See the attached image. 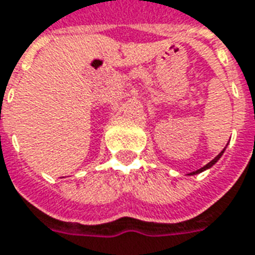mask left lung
<instances>
[{"instance_id":"obj_1","label":"left lung","mask_w":255,"mask_h":255,"mask_svg":"<svg viewBox=\"0 0 255 255\" xmlns=\"http://www.w3.org/2000/svg\"><path fill=\"white\" fill-rule=\"evenodd\" d=\"M223 153H224V149H223V151H221V152L218 153L217 156H216L214 159L211 160V162H209V163H207V165H206V166H203V167H200L199 170H196V171H192V173H189V176H192V174H198V173H200V171H203V170H206V169H209V167H211V166L214 165V163H216V162H217V160L220 159V158H221V155H223Z\"/></svg>"}]
</instances>
